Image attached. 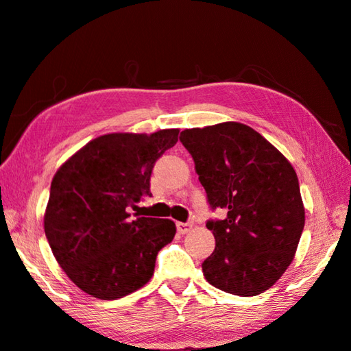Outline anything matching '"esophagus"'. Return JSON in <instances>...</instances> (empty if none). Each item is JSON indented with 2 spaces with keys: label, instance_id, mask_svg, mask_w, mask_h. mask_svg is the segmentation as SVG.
Instances as JSON below:
<instances>
[{
  "label": "esophagus",
  "instance_id": "34e87169",
  "mask_svg": "<svg viewBox=\"0 0 351 351\" xmlns=\"http://www.w3.org/2000/svg\"><path fill=\"white\" fill-rule=\"evenodd\" d=\"M193 228L191 223H184V221H179L177 223V231L180 232V234H186L188 231H190Z\"/></svg>",
  "mask_w": 351,
  "mask_h": 351
}]
</instances>
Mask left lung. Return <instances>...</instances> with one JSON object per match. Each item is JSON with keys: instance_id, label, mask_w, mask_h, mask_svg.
Returning <instances> with one entry per match:
<instances>
[{"instance_id": "obj_1", "label": "left lung", "mask_w": 351, "mask_h": 351, "mask_svg": "<svg viewBox=\"0 0 351 351\" xmlns=\"http://www.w3.org/2000/svg\"><path fill=\"white\" fill-rule=\"evenodd\" d=\"M212 209L215 250L202 263L206 280L221 291L256 296L283 276L301 239L304 210L298 176L271 142L239 121L180 133Z\"/></svg>"}]
</instances>
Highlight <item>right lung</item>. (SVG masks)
<instances>
[{
	"instance_id": "right-lung-1",
	"label": "right lung",
	"mask_w": 351,
	"mask_h": 351,
	"mask_svg": "<svg viewBox=\"0 0 351 351\" xmlns=\"http://www.w3.org/2000/svg\"><path fill=\"white\" fill-rule=\"evenodd\" d=\"M179 130L99 136L55 172L44 231L55 260L82 291L110 301L150 280L158 252L176 236L167 218H131L152 196L155 161L176 145Z\"/></svg>"
}]
</instances>
